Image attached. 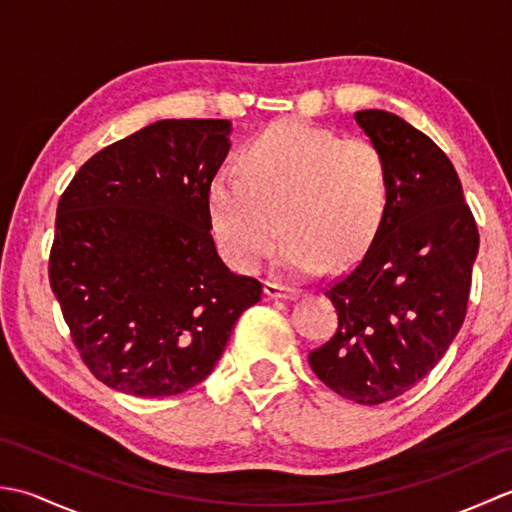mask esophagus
<instances>
[{
  "label": "esophagus",
  "instance_id": "esophagus-1",
  "mask_svg": "<svg viewBox=\"0 0 512 512\" xmlns=\"http://www.w3.org/2000/svg\"><path fill=\"white\" fill-rule=\"evenodd\" d=\"M264 295L268 299H290L297 295L295 288H288L284 284H279V281H266L264 284Z\"/></svg>",
  "mask_w": 512,
  "mask_h": 512
}]
</instances>
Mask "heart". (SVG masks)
<instances>
[{"label": "heart", "instance_id": "obj_1", "mask_svg": "<svg viewBox=\"0 0 512 512\" xmlns=\"http://www.w3.org/2000/svg\"><path fill=\"white\" fill-rule=\"evenodd\" d=\"M387 191V160L374 140L286 118L250 140L242 176L215 173L209 217L235 270H257L286 231V270L310 277L325 264L345 270L365 255L383 222Z\"/></svg>", "mask_w": 512, "mask_h": 512}]
</instances>
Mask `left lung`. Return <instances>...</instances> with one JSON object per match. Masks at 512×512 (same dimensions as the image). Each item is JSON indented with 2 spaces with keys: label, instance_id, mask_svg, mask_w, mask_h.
<instances>
[{
  "label": "left lung",
  "instance_id": "obj_1",
  "mask_svg": "<svg viewBox=\"0 0 512 512\" xmlns=\"http://www.w3.org/2000/svg\"><path fill=\"white\" fill-rule=\"evenodd\" d=\"M354 118L385 154L387 209L361 262L325 290L339 328L308 361L339 396L383 405L427 376L460 332L480 233L429 136L383 110Z\"/></svg>",
  "mask_w": 512,
  "mask_h": 512
}]
</instances>
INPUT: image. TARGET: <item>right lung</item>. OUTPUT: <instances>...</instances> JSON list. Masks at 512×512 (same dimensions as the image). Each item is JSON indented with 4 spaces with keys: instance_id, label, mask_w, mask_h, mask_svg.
Returning <instances> with one entry per match:
<instances>
[{
    "instance_id": "1",
    "label": "right lung",
    "mask_w": 512,
    "mask_h": 512,
    "mask_svg": "<svg viewBox=\"0 0 512 512\" xmlns=\"http://www.w3.org/2000/svg\"><path fill=\"white\" fill-rule=\"evenodd\" d=\"M231 121L167 118L101 149L63 191L48 277L90 372L162 398L213 372L233 325L262 299L215 250L209 184Z\"/></svg>"
}]
</instances>
